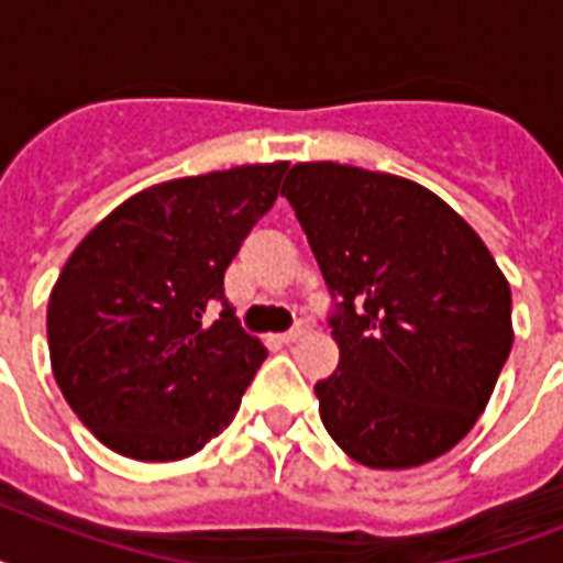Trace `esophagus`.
Wrapping results in <instances>:
<instances>
[{
    "label": "esophagus",
    "instance_id": "obj_1",
    "mask_svg": "<svg viewBox=\"0 0 563 563\" xmlns=\"http://www.w3.org/2000/svg\"><path fill=\"white\" fill-rule=\"evenodd\" d=\"M307 335H309V324H307V321H300V324L291 327L289 333L280 335V342L283 344H295V342H300V339H307Z\"/></svg>",
    "mask_w": 563,
    "mask_h": 563
}]
</instances>
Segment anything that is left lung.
I'll return each instance as SVG.
<instances>
[{
  "label": "left lung",
  "instance_id": "1",
  "mask_svg": "<svg viewBox=\"0 0 563 563\" xmlns=\"http://www.w3.org/2000/svg\"><path fill=\"white\" fill-rule=\"evenodd\" d=\"M335 300L339 368L316 385L353 462L406 471L453 450L506 365L511 289L479 233L415 180L298 163L283 192Z\"/></svg>",
  "mask_w": 563,
  "mask_h": 563
}]
</instances>
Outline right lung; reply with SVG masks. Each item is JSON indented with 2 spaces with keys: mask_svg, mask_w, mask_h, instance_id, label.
Here are the masks:
<instances>
[{
  "mask_svg": "<svg viewBox=\"0 0 563 563\" xmlns=\"http://www.w3.org/2000/svg\"><path fill=\"white\" fill-rule=\"evenodd\" d=\"M286 169L260 163L143 189L66 260L48 295L52 371L113 453L178 462L236 418L265 347L239 327L224 272Z\"/></svg>",
  "mask_w": 563,
  "mask_h": 563,
  "instance_id": "1",
  "label": "right lung"
}]
</instances>
